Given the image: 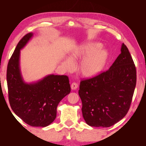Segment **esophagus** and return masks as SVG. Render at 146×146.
Segmentation results:
<instances>
[{
  "label": "esophagus",
  "instance_id": "34e87169",
  "mask_svg": "<svg viewBox=\"0 0 146 146\" xmlns=\"http://www.w3.org/2000/svg\"><path fill=\"white\" fill-rule=\"evenodd\" d=\"M70 87H71V89L72 90H76L77 89V88H78V84L77 83L74 82V83H72L71 84V85H70Z\"/></svg>",
  "mask_w": 146,
  "mask_h": 146
}]
</instances>
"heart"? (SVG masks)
Wrapping results in <instances>:
<instances>
[{
    "label": "heart",
    "instance_id": "b5f03b06",
    "mask_svg": "<svg viewBox=\"0 0 146 146\" xmlns=\"http://www.w3.org/2000/svg\"><path fill=\"white\" fill-rule=\"evenodd\" d=\"M99 42L82 44L70 53L69 58L66 59L63 65L66 69L71 70L74 62L82 60L79 66V72L86 78L96 77L103 71L109 57L108 52Z\"/></svg>",
    "mask_w": 146,
    "mask_h": 146
}]
</instances>
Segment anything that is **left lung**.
I'll return each mask as SVG.
<instances>
[{
    "label": "left lung",
    "instance_id": "obj_1",
    "mask_svg": "<svg viewBox=\"0 0 146 146\" xmlns=\"http://www.w3.org/2000/svg\"><path fill=\"white\" fill-rule=\"evenodd\" d=\"M121 51L108 70L80 82L82 114L90 126L111 127L130 108L136 83V68L123 43Z\"/></svg>",
    "mask_w": 146,
    "mask_h": 146
}]
</instances>
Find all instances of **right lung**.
I'll list each match as a JSON object with an SVG mask.
<instances>
[{"label":"right lung","mask_w":146,"mask_h":146,"mask_svg":"<svg viewBox=\"0 0 146 146\" xmlns=\"http://www.w3.org/2000/svg\"><path fill=\"white\" fill-rule=\"evenodd\" d=\"M33 36L22 38L8 62L7 80L11 108L24 122L44 127L54 122L60 102L70 92L68 77L50 74L32 83L24 81L20 68V53Z\"/></svg>","instance_id":"add662e5"}]
</instances>
